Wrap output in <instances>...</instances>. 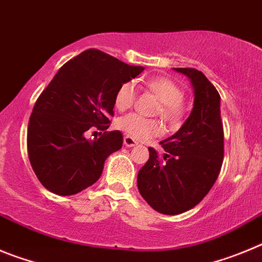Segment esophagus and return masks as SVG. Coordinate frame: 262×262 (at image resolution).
<instances>
[{"label":"esophagus","mask_w":262,"mask_h":262,"mask_svg":"<svg viewBox=\"0 0 262 262\" xmlns=\"http://www.w3.org/2000/svg\"><path fill=\"white\" fill-rule=\"evenodd\" d=\"M124 145H125L126 147H133V146L137 145V141L134 140L133 137L125 136L124 137Z\"/></svg>","instance_id":"obj_1"}]
</instances>
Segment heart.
<instances>
[{
  "mask_svg": "<svg viewBox=\"0 0 262 262\" xmlns=\"http://www.w3.org/2000/svg\"><path fill=\"white\" fill-rule=\"evenodd\" d=\"M145 86L160 100L157 114L163 117L171 126L179 125L185 116L183 104L184 91L178 83L167 77H154L145 81ZM137 89L134 82H125L119 87L115 96V105L119 111L129 110L136 103ZM117 126L136 140L146 141L162 134L163 126L158 120L146 119L138 114H129L121 117Z\"/></svg>",
  "mask_w": 262,
  "mask_h": 262,
  "instance_id": "obj_1",
  "label": "heart"
}]
</instances>
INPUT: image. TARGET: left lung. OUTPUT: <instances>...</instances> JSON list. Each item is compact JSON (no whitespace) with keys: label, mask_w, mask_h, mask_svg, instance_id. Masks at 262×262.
<instances>
[{"label":"left lung","mask_w":262,"mask_h":262,"mask_svg":"<svg viewBox=\"0 0 262 262\" xmlns=\"http://www.w3.org/2000/svg\"><path fill=\"white\" fill-rule=\"evenodd\" d=\"M175 70L192 82L193 110L183 126L160 142L163 157L148 147L150 158L137 178L145 201L167 215L184 213L202 201L218 179L225 157L219 93L200 70Z\"/></svg>","instance_id":"obj_1"}]
</instances>
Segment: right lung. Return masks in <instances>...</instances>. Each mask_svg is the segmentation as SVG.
I'll return each instance as SVG.
<instances>
[{
	"label": "right lung",
	"instance_id": "right-lung-1",
	"mask_svg": "<svg viewBox=\"0 0 262 262\" xmlns=\"http://www.w3.org/2000/svg\"><path fill=\"white\" fill-rule=\"evenodd\" d=\"M143 69L98 49L63 63L37 98L28 121V158L44 188L72 195L99 180L105 159L121 148L122 133L104 132L89 141L86 132L107 130L119 87Z\"/></svg>",
	"mask_w": 262,
	"mask_h": 262
}]
</instances>
